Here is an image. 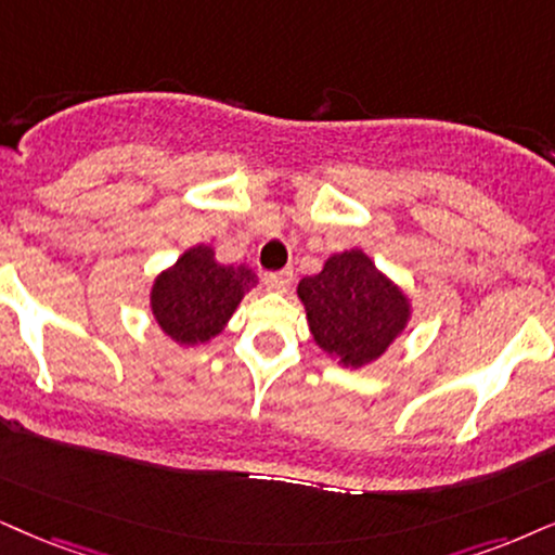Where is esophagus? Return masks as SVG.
Masks as SVG:
<instances>
[{
    "instance_id": "esophagus-1",
    "label": "esophagus",
    "mask_w": 555,
    "mask_h": 555,
    "mask_svg": "<svg viewBox=\"0 0 555 555\" xmlns=\"http://www.w3.org/2000/svg\"><path fill=\"white\" fill-rule=\"evenodd\" d=\"M263 284H266V289H271V292H286V289H289V284H292V271L266 273Z\"/></svg>"
}]
</instances>
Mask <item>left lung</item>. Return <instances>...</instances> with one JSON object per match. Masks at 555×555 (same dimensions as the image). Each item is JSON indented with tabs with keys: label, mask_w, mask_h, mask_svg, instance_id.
<instances>
[{
	"label": "left lung",
	"mask_w": 555,
	"mask_h": 555,
	"mask_svg": "<svg viewBox=\"0 0 555 555\" xmlns=\"http://www.w3.org/2000/svg\"><path fill=\"white\" fill-rule=\"evenodd\" d=\"M310 333L346 369H363L387 353L410 322V299L361 248L330 256L320 273L297 286Z\"/></svg>",
	"instance_id": "8db88e82"
}]
</instances>
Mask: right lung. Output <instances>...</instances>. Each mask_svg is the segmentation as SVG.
<instances>
[{
  "instance_id": "add662e5",
  "label": "right lung",
  "mask_w": 555,
  "mask_h": 555,
  "mask_svg": "<svg viewBox=\"0 0 555 555\" xmlns=\"http://www.w3.org/2000/svg\"><path fill=\"white\" fill-rule=\"evenodd\" d=\"M256 284L248 266H222L209 245H192L153 282V318L179 346H199L225 330L241 299Z\"/></svg>"
}]
</instances>
